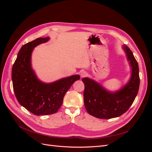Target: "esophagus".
Instances as JSON below:
<instances>
[{"mask_svg":"<svg viewBox=\"0 0 152 152\" xmlns=\"http://www.w3.org/2000/svg\"><path fill=\"white\" fill-rule=\"evenodd\" d=\"M87 73L86 71H82L80 72V77H85L87 76Z\"/></svg>","mask_w":152,"mask_h":152,"instance_id":"esophagus-1","label":"esophagus"}]
</instances>
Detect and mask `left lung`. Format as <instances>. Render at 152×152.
I'll return each mask as SVG.
<instances>
[{
	"label": "left lung",
	"instance_id": "left-lung-1",
	"mask_svg": "<svg viewBox=\"0 0 152 152\" xmlns=\"http://www.w3.org/2000/svg\"><path fill=\"white\" fill-rule=\"evenodd\" d=\"M124 49L132 70L129 82L121 90L115 93H109L89 78L82 79L85 85V107L87 112L96 118L109 119L122 115L130 108L138 92L140 82L138 64L127 45L124 46Z\"/></svg>",
	"mask_w": 152,
	"mask_h": 152
}]
</instances>
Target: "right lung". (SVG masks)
Listing matches in <instances>:
<instances>
[{
  "instance_id": "1",
  "label": "right lung",
  "mask_w": 152,
  "mask_h": 152,
  "mask_svg": "<svg viewBox=\"0 0 152 152\" xmlns=\"http://www.w3.org/2000/svg\"><path fill=\"white\" fill-rule=\"evenodd\" d=\"M49 37L38 38L23 45L12 68L13 90L19 103L35 115H48L58 112L72 85L80 79L76 75L45 84L37 79L31 67V54L37 45Z\"/></svg>"
}]
</instances>
